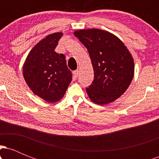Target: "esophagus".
<instances>
[{
	"label": "esophagus",
	"instance_id": "esophagus-1",
	"mask_svg": "<svg viewBox=\"0 0 159 159\" xmlns=\"http://www.w3.org/2000/svg\"><path fill=\"white\" fill-rule=\"evenodd\" d=\"M78 74H79V71L78 70H75L73 72V76L75 78H77L78 76Z\"/></svg>",
	"mask_w": 159,
	"mask_h": 159
}]
</instances>
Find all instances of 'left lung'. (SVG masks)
Listing matches in <instances>:
<instances>
[{
  "instance_id": "obj_1",
  "label": "left lung",
  "mask_w": 159,
  "mask_h": 159,
  "mask_svg": "<svg viewBox=\"0 0 159 159\" xmlns=\"http://www.w3.org/2000/svg\"><path fill=\"white\" fill-rule=\"evenodd\" d=\"M74 35L90 54L94 79L87 95L93 102L103 105L117 99L126 91L134 73L132 55L122 40L100 29H82Z\"/></svg>"
}]
</instances>
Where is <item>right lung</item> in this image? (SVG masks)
I'll return each instance as SVG.
<instances>
[{
	"label": "right lung",
	"instance_id": "1",
	"mask_svg": "<svg viewBox=\"0 0 159 159\" xmlns=\"http://www.w3.org/2000/svg\"><path fill=\"white\" fill-rule=\"evenodd\" d=\"M63 33L49 34L31 49L23 65V76L34 94L54 103L64 96L72 74L66 57L54 52Z\"/></svg>",
	"mask_w": 159,
	"mask_h": 159
}]
</instances>
